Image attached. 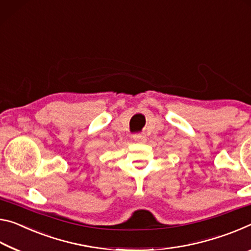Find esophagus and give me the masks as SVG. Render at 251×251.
<instances>
[{"label": "esophagus", "instance_id": "obj_1", "mask_svg": "<svg viewBox=\"0 0 251 251\" xmlns=\"http://www.w3.org/2000/svg\"><path fill=\"white\" fill-rule=\"evenodd\" d=\"M133 140L134 141H137V142H146V135H143V134H134L133 135Z\"/></svg>", "mask_w": 251, "mask_h": 251}]
</instances>
